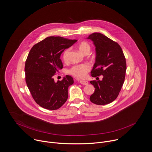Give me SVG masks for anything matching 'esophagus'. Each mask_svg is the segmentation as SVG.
<instances>
[{"mask_svg": "<svg viewBox=\"0 0 152 152\" xmlns=\"http://www.w3.org/2000/svg\"><path fill=\"white\" fill-rule=\"evenodd\" d=\"M80 83L82 85H88V82L86 81V80H80Z\"/></svg>", "mask_w": 152, "mask_h": 152, "instance_id": "1", "label": "esophagus"}]
</instances>
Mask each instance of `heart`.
Here are the masks:
<instances>
[{
    "label": "heart",
    "mask_w": 152,
    "mask_h": 152,
    "mask_svg": "<svg viewBox=\"0 0 152 152\" xmlns=\"http://www.w3.org/2000/svg\"><path fill=\"white\" fill-rule=\"evenodd\" d=\"M77 48L79 51L86 55L89 53L91 50V45L86 42H82L77 45ZM70 52L69 49H66L63 53L62 58L64 61L66 62L68 60V57ZM90 66L86 63L73 65L70 67L67 71V73L77 79H83L85 77L87 73L90 70Z\"/></svg>",
    "instance_id": "b5f03b06"
}]
</instances>
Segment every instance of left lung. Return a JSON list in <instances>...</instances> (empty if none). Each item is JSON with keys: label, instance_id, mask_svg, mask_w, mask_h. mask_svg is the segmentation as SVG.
Segmentation results:
<instances>
[{"label": "left lung", "instance_id": "1", "mask_svg": "<svg viewBox=\"0 0 152 152\" xmlns=\"http://www.w3.org/2000/svg\"><path fill=\"white\" fill-rule=\"evenodd\" d=\"M88 39L93 41L96 55L91 75L93 77L103 75L102 80L90 82L95 91L89 99L97 105L109 104L118 97L124 83L126 59L120 45L104 34L94 33Z\"/></svg>", "mask_w": 152, "mask_h": 152}]
</instances>
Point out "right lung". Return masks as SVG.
<instances>
[{
  "instance_id": "add662e5",
  "label": "right lung",
  "mask_w": 152,
  "mask_h": 152,
  "mask_svg": "<svg viewBox=\"0 0 152 152\" xmlns=\"http://www.w3.org/2000/svg\"><path fill=\"white\" fill-rule=\"evenodd\" d=\"M76 41L49 36L30 49L25 63L26 82L33 98L40 107L57 110L66 102L68 88L74 82L73 77L67 75L55 82L54 76L63 67L61 54Z\"/></svg>"
}]
</instances>
